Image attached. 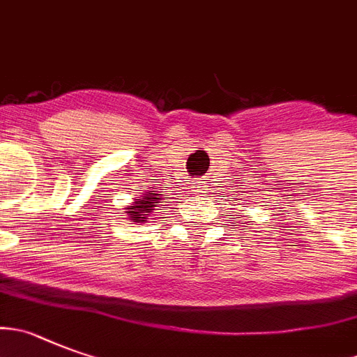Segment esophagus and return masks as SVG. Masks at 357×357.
Returning a JSON list of instances; mask_svg holds the SVG:
<instances>
[{
  "label": "esophagus",
  "instance_id": "esophagus-1",
  "mask_svg": "<svg viewBox=\"0 0 357 357\" xmlns=\"http://www.w3.org/2000/svg\"><path fill=\"white\" fill-rule=\"evenodd\" d=\"M202 188H204V185H196V189H195V191H198V192H200V189Z\"/></svg>",
  "mask_w": 357,
  "mask_h": 357
}]
</instances>
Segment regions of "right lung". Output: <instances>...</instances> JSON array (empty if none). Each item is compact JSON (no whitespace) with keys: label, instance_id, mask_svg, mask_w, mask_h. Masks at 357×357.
I'll use <instances>...</instances> for the list:
<instances>
[{"label":"right lung","instance_id":"right-lung-1","mask_svg":"<svg viewBox=\"0 0 357 357\" xmlns=\"http://www.w3.org/2000/svg\"><path fill=\"white\" fill-rule=\"evenodd\" d=\"M161 198H157L155 191H149L143 196L139 202H134L132 205L126 207V214L129 215V219L136 221V223H145L149 212L153 211L155 204H159Z\"/></svg>","mask_w":357,"mask_h":357}]
</instances>
